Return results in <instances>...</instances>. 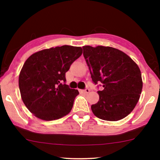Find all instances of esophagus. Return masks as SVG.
Masks as SVG:
<instances>
[{
    "label": "esophagus",
    "instance_id": "obj_1",
    "mask_svg": "<svg viewBox=\"0 0 160 160\" xmlns=\"http://www.w3.org/2000/svg\"><path fill=\"white\" fill-rule=\"evenodd\" d=\"M89 89H88V88H86V89H84V90H80L81 92H83V93H89Z\"/></svg>",
    "mask_w": 160,
    "mask_h": 160
}]
</instances>
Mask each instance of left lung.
<instances>
[{
  "label": "left lung",
  "instance_id": "obj_1",
  "mask_svg": "<svg viewBox=\"0 0 160 160\" xmlns=\"http://www.w3.org/2000/svg\"><path fill=\"white\" fill-rule=\"evenodd\" d=\"M83 56L95 84L102 82L99 101L91 106L95 117L117 121L133 111L142 90L141 71L137 64L119 49L110 47L84 46Z\"/></svg>",
  "mask_w": 160,
  "mask_h": 160
}]
</instances>
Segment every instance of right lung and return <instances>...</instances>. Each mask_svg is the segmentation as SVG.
Listing matches in <instances>:
<instances>
[{"label":"right lung","mask_w":160,"mask_h":160,"mask_svg":"<svg viewBox=\"0 0 160 160\" xmlns=\"http://www.w3.org/2000/svg\"><path fill=\"white\" fill-rule=\"evenodd\" d=\"M82 52L80 47H52L34 53L24 63L19 77L20 93L38 118L58 120L71 111L79 92L65 84V73Z\"/></svg>","instance_id":"add662e5"}]
</instances>
